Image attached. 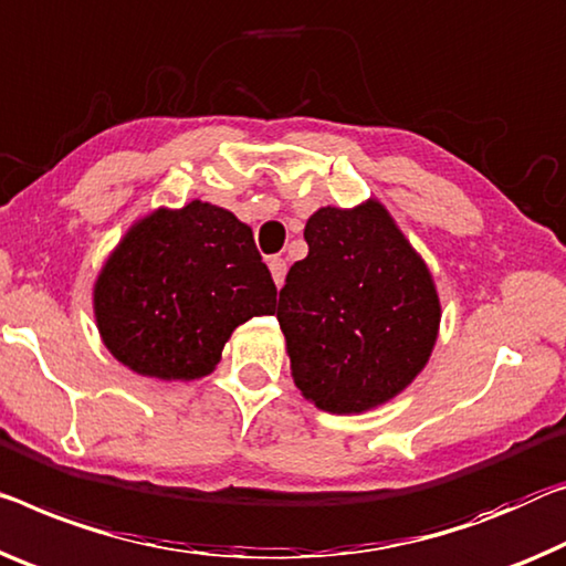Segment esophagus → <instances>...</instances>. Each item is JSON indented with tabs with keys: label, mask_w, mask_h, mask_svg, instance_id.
<instances>
[{
	"label": "esophagus",
	"mask_w": 566,
	"mask_h": 566,
	"mask_svg": "<svg viewBox=\"0 0 566 566\" xmlns=\"http://www.w3.org/2000/svg\"><path fill=\"white\" fill-rule=\"evenodd\" d=\"M268 268H271L275 285H277V289H281V285L285 283V271H289V268H285V260H283V258H277V255H273L271 260H268Z\"/></svg>",
	"instance_id": "1"
}]
</instances>
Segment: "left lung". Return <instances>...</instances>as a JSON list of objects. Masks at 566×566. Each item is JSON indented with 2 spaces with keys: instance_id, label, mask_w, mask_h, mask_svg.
<instances>
[{
  "instance_id": "8db88e82",
  "label": "left lung",
  "mask_w": 566,
  "mask_h": 566,
  "mask_svg": "<svg viewBox=\"0 0 566 566\" xmlns=\"http://www.w3.org/2000/svg\"><path fill=\"white\" fill-rule=\"evenodd\" d=\"M273 311L301 395L332 415L389 402L424 369L440 298L422 255L379 199L321 207Z\"/></svg>"
}]
</instances>
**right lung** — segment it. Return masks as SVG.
I'll return each mask as SVG.
<instances>
[{"instance_id": "add662e5", "label": "right lung", "mask_w": 566, "mask_h": 566, "mask_svg": "<svg viewBox=\"0 0 566 566\" xmlns=\"http://www.w3.org/2000/svg\"><path fill=\"white\" fill-rule=\"evenodd\" d=\"M275 293L250 224L195 199L128 228L95 277L93 313L124 367L192 381L214 371L234 328L273 313Z\"/></svg>"}]
</instances>
